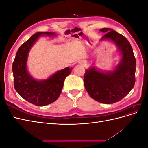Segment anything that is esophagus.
<instances>
[{
    "label": "esophagus",
    "mask_w": 148,
    "mask_h": 148,
    "mask_svg": "<svg viewBox=\"0 0 148 148\" xmlns=\"http://www.w3.org/2000/svg\"><path fill=\"white\" fill-rule=\"evenodd\" d=\"M79 64H82V65H85L86 64V61H84V60H81L79 62Z\"/></svg>",
    "instance_id": "1"
}]
</instances>
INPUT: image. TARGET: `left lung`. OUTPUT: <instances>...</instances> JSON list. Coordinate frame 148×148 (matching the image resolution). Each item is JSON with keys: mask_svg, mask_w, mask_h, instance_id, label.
<instances>
[{"mask_svg": "<svg viewBox=\"0 0 148 148\" xmlns=\"http://www.w3.org/2000/svg\"><path fill=\"white\" fill-rule=\"evenodd\" d=\"M106 33L101 41L113 42L121 59L113 70L102 71L92 66L85 70L84 84L92 99L104 104L117 102L126 96L135 83L136 62L133 49L126 38L110 28L100 29Z\"/></svg>", "mask_w": 148, "mask_h": 148, "instance_id": "obj_1", "label": "left lung"}]
</instances>
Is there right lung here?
I'll use <instances>...</instances> for the list:
<instances>
[{
  "mask_svg": "<svg viewBox=\"0 0 148 148\" xmlns=\"http://www.w3.org/2000/svg\"><path fill=\"white\" fill-rule=\"evenodd\" d=\"M54 32H38L24 42L18 50L12 65L14 87L16 92L26 101L38 106H44L56 101L63 88L65 78L72 68L57 71L46 79L38 80L30 75L27 69L29 52L42 36H56Z\"/></svg>",
  "mask_w": 148,
  "mask_h": 148,
  "instance_id": "1",
  "label": "right lung"
}]
</instances>
